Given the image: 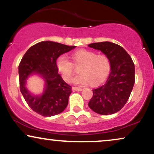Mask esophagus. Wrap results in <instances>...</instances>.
<instances>
[{"label":"esophagus","mask_w":154,"mask_h":154,"mask_svg":"<svg viewBox=\"0 0 154 154\" xmlns=\"http://www.w3.org/2000/svg\"><path fill=\"white\" fill-rule=\"evenodd\" d=\"M83 89V88H81V87H73V90L76 91H81Z\"/></svg>","instance_id":"obj_1"}]
</instances>
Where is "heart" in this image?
Wrapping results in <instances>:
<instances>
[{"mask_svg": "<svg viewBox=\"0 0 154 154\" xmlns=\"http://www.w3.org/2000/svg\"><path fill=\"white\" fill-rule=\"evenodd\" d=\"M73 63L66 55H60L56 60L57 69L66 81H71L74 71V66L80 65V74L73 79L75 84L85 85L91 82L98 85L105 81L111 71V62L106 55L96 54L94 51L81 49L72 54Z\"/></svg>", "mask_w": 154, "mask_h": 154, "instance_id": "obj_1", "label": "heart"}]
</instances>
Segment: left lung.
Instances as JSON below:
<instances>
[{
    "label": "left lung",
    "mask_w": 154,
    "mask_h": 154,
    "mask_svg": "<svg viewBox=\"0 0 154 154\" xmlns=\"http://www.w3.org/2000/svg\"><path fill=\"white\" fill-rule=\"evenodd\" d=\"M88 46L109 57L111 68L105 84L93 90L88 106L98 114H113L120 111L129 98L135 83L134 63L129 54L116 43L106 41Z\"/></svg>",
    "instance_id": "1"
}]
</instances>
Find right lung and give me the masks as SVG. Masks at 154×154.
Here are the masks:
<instances>
[{"instance_id":"obj_1","label":"right lung","mask_w":154,"mask_h":154,"mask_svg":"<svg viewBox=\"0 0 154 154\" xmlns=\"http://www.w3.org/2000/svg\"><path fill=\"white\" fill-rule=\"evenodd\" d=\"M75 47L53 41H41L28 49L20 60L18 66L20 92L29 107L38 114L53 116L67 107L71 86L58 73L56 60ZM33 72L40 74L46 81V90L41 97L32 96L25 88L26 79Z\"/></svg>"}]
</instances>
